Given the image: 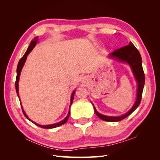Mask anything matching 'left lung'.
<instances>
[{
	"instance_id": "8db88e82",
	"label": "left lung",
	"mask_w": 160,
	"mask_h": 160,
	"mask_svg": "<svg viewBox=\"0 0 160 160\" xmlns=\"http://www.w3.org/2000/svg\"><path fill=\"white\" fill-rule=\"evenodd\" d=\"M110 56L111 57H115L119 61L128 62L132 67L135 79H136L138 82V95L136 101H135L133 108L126 114L120 116V117H109V116L103 115L97 111L95 106L93 105L95 112L100 119L105 121V122H119V121L127 118L130 114H132L139 105L142 100V93L145 84V74L142 67L141 55H140L139 51L132 42H130L128 45L115 49L113 52L111 53Z\"/></svg>"
}]
</instances>
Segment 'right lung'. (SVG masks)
I'll return each instance as SVG.
<instances>
[{
  "label": "right lung",
  "mask_w": 160,
  "mask_h": 160,
  "mask_svg": "<svg viewBox=\"0 0 160 160\" xmlns=\"http://www.w3.org/2000/svg\"><path fill=\"white\" fill-rule=\"evenodd\" d=\"M37 42V38H34V40L31 41L29 47H28V49L27 50V51H26V52H25V54L23 55V57L20 59V61H18V65H17V78H16V81H15V88H16V91H17V95H18V99H20V98H19V96H18V81H19V77H20V74H21V70H22V67H23L24 64H25V61H26V59H27V57L28 55L29 54V53L31 52V51L33 49V48L35 47ZM75 92V91H74L73 92H72V95H71L70 107H71V104H72V101H73ZM21 108H22V107H21ZM22 111L23 114L25 115V117H26L28 120H30L31 122H32L33 123L36 124V125H37V126L40 127V128H44V129L55 128L60 126V125H63L64 123H65L67 122V120H68L69 117V115H70V108H69V113H68V115H67V117H66L63 120L61 121V122H59V123H55V124H51V125H38V124H37V123H35V122H33L32 121H31V119H29V118H28L27 117V115L26 113H25V111H24V110H23L22 108Z\"/></svg>",
  "instance_id": "right-lung-1"
}]
</instances>
